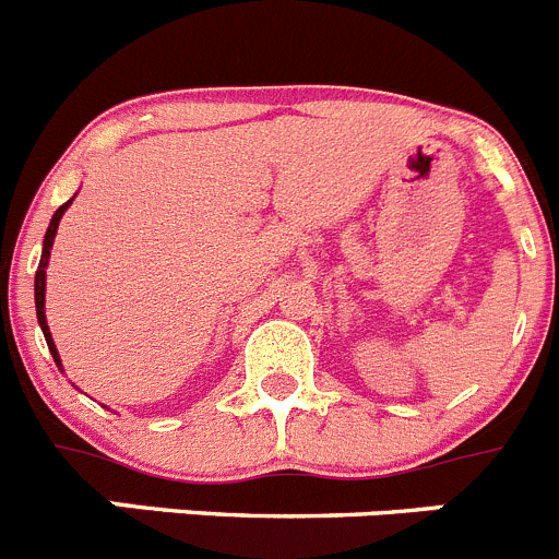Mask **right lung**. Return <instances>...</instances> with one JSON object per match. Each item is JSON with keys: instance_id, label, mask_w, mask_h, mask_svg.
I'll use <instances>...</instances> for the list:
<instances>
[{"instance_id": "obj_1", "label": "right lung", "mask_w": 559, "mask_h": 559, "mask_svg": "<svg viewBox=\"0 0 559 559\" xmlns=\"http://www.w3.org/2000/svg\"><path fill=\"white\" fill-rule=\"evenodd\" d=\"M71 201H74V198H71ZM71 201L62 203V206L55 212V217H51L49 228H46V237H44V253H40V264H38V270H35V311H38V322H40V328H44L46 344H49V350H51V356H55L57 367H60V356H57V347H55V342H51V333H49V325H46V314H44L46 264H49V250H51V242H55V234H57V226H60V217H62V212L71 206Z\"/></svg>"}]
</instances>
